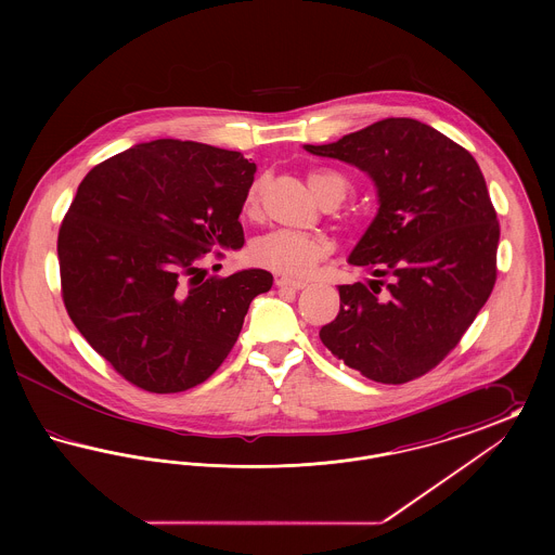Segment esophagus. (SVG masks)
Wrapping results in <instances>:
<instances>
[{"label":"esophagus","mask_w":555,"mask_h":555,"mask_svg":"<svg viewBox=\"0 0 555 555\" xmlns=\"http://www.w3.org/2000/svg\"><path fill=\"white\" fill-rule=\"evenodd\" d=\"M274 283H276V287H281V289L299 291L306 287L304 281H293V279H287V276H279Z\"/></svg>","instance_id":"1"}]
</instances>
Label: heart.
Instances as JSON below:
<instances>
[{
    "label": "heart",
    "mask_w": 555,
    "mask_h": 555,
    "mask_svg": "<svg viewBox=\"0 0 555 555\" xmlns=\"http://www.w3.org/2000/svg\"><path fill=\"white\" fill-rule=\"evenodd\" d=\"M308 183L318 197L326 204H339L351 191V181L335 170H312ZM264 181L256 179L247 186L243 197V214L254 218L260 211ZM328 254V243L318 235L299 233L289 229L270 231L249 245V258L256 266L268 268L279 274L299 276L310 272Z\"/></svg>",
    "instance_id": "b5f03b06"
}]
</instances>
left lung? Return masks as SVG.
Listing matches in <instances>:
<instances>
[{"instance_id": "obj_1", "label": "left lung", "mask_w": 555, "mask_h": 555, "mask_svg": "<svg viewBox=\"0 0 555 555\" xmlns=\"http://www.w3.org/2000/svg\"><path fill=\"white\" fill-rule=\"evenodd\" d=\"M306 150L362 168L380 199L349 256L378 281L339 287L322 344L376 383L421 378L460 344L498 281L500 220L476 159L414 118H385Z\"/></svg>"}]
</instances>
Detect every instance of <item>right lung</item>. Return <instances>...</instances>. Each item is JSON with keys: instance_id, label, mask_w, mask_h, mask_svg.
I'll return each mask as SVG.
<instances>
[{"instance_id": "add662e5", "label": "right lung", "mask_w": 555, "mask_h": 555, "mask_svg": "<svg viewBox=\"0 0 555 555\" xmlns=\"http://www.w3.org/2000/svg\"><path fill=\"white\" fill-rule=\"evenodd\" d=\"M256 164L238 152L158 139L98 164L57 233L60 285L80 335L125 380L186 391L237 341L266 270L206 276V254L238 249Z\"/></svg>"}]
</instances>
